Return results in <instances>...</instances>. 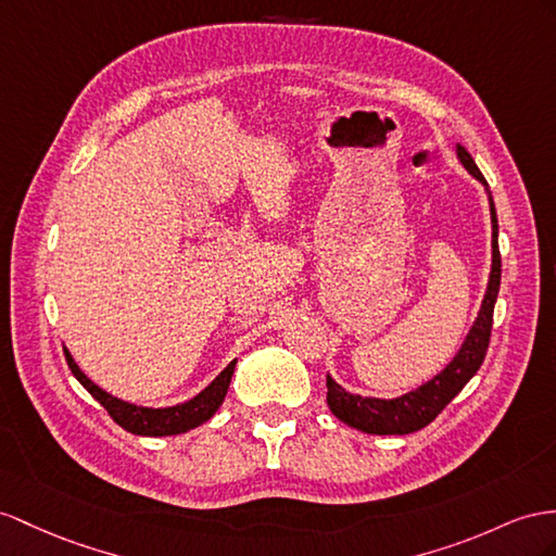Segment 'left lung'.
<instances>
[{
	"label": "left lung",
	"instance_id": "8db88e82",
	"mask_svg": "<svg viewBox=\"0 0 556 556\" xmlns=\"http://www.w3.org/2000/svg\"><path fill=\"white\" fill-rule=\"evenodd\" d=\"M460 162L465 168L486 185V178L481 176L475 160L469 156L465 148H458ZM491 218H493V267H491V279L486 295H483V303L479 309V317L469 331L465 345L460 348L458 357H455L444 374H439L434 380L427 382L420 390L400 396V400H371V396H359L345 392L331 378H326V402L333 410V416L343 420L345 425L354 427V430H362L368 434H408L418 432L425 425H430L441 410H444L455 394H458L469 378H472L479 366L486 357V350L491 343V329H493V307L497 289H501V251H497V218L495 208L491 204Z\"/></svg>",
	"mask_w": 556,
	"mask_h": 556
}]
</instances>
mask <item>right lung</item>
<instances>
[{
    "mask_svg": "<svg viewBox=\"0 0 556 556\" xmlns=\"http://www.w3.org/2000/svg\"><path fill=\"white\" fill-rule=\"evenodd\" d=\"M65 359H67L70 371H73L81 386L91 392L93 400L108 410V416L119 427H124L126 432L142 434V437L180 434V432L192 430V427H197V425L206 422L223 404L227 388H230L232 374H235V364H237V362H232L230 366H227L225 371L216 380H213L204 392H199L190 402H185L180 406H170V408H140L134 404H126L122 400H115L112 394L93 386V382L79 371V366L73 362V357H70L67 350H65Z\"/></svg>",
    "mask_w": 556,
    "mask_h": 556,
    "instance_id": "right-lung-1",
    "label": "right lung"
}]
</instances>
